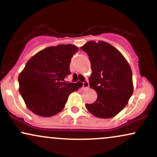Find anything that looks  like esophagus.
I'll return each mask as SVG.
<instances>
[{
  "instance_id": "esophagus-1",
  "label": "esophagus",
  "mask_w": 157,
  "mask_h": 157,
  "mask_svg": "<svg viewBox=\"0 0 157 157\" xmlns=\"http://www.w3.org/2000/svg\"><path fill=\"white\" fill-rule=\"evenodd\" d=\"M89 87V81L86 80L85 82H82V88H83V89H88Z\"/></svg>"
}]
</instances>
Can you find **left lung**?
Wrapping results in <instances>:
<instances>
[{"instance_id": "obj_1", "label": "left lung", "mask_w": 157, "mask_h": 157, "mask_svg": "<svg viewBox=\"0 0 157 157\" xmlns=\"http://www.w3.org/2000/svg\"><path fill=\"white\" fill-rule=\"evenodd\" d=\"M89 55L91 73L89 86L97 94L92 104H86L99 118L116 116L127 105L134 91L132 71L123 55L104 41H89L80 47Z\"/></svg>"}]
</instances>
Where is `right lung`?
I'll return each instance as SVG.
<instances>
[{"mask_svg":"<svg viewBox=\"0 0 157 157\" xmlns=\"http://www.w3.org/2000/svg\"><path fill=\"white\" fill-rule=\"evenodd\" d=\"M78 48L60 44L41 50L26 63L18 77L19 91L29 109L41 117L54 116L64 109L69 94L80 86L66 82L70 63Z\"/></svg>","mask_w":157,"mask_h":157,"instance_id":"right-lung-1","label":"right lung"}]
</instances>
